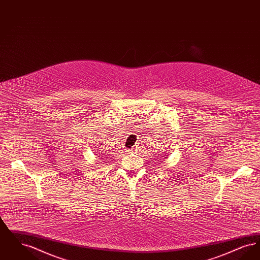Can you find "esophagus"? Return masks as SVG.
Returning a JSON list of instances; mask_svg holds the SVG:
<instances>
[{
	"label": "esophagus",
	"instance_id": "1",
	"mask_svg": "<svg viewBox=\"0 0 260 260\" xmlns=\"http://www.w3.org/2000/svg\"><path fill=\"white\" fill-rule=\"evenodd\" d=\"M128 151H129V152H134V151H135V148L132 149V150H128Z\"/></svg>",
	"mask_w": 260,
	"mask_h": 260
}]
</instances>
